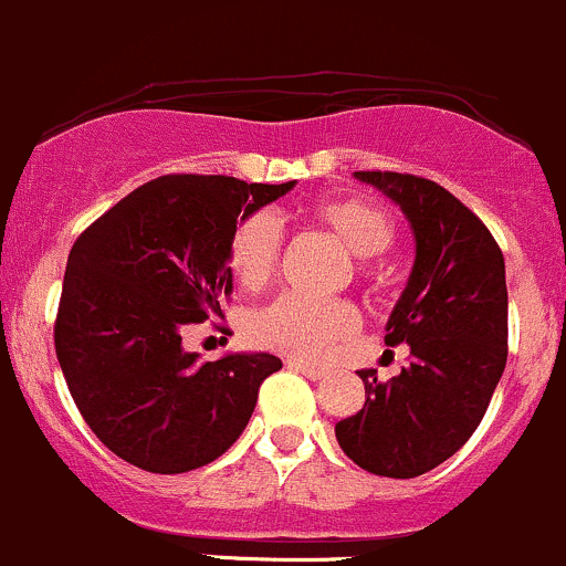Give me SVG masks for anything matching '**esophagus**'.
<instances>
[{
    "instance_id": "34e87169",
    "label": "esophagus",
    "mask_w": 566,
    "mask_h": 566,
    "mask_svg": "<svg viewBox=\"0 0 566 566\" xmlns=\"http://www.w3.org/2000/svg\"><path fill=\"white\" fill-rule=\"evenodd\" d=\"M289 365L291 370H296V373H302V376L305 378H311V381H322V378L326 376V370L324 368H316V365H307V363H302V359H289Z\"/></svg>"
}]
</instances>
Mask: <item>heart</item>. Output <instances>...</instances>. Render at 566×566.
Listing matches in <instances>:
<instances>
[{"instance_id":"b5f03b06","label":"heart","mask_w":566,"mask_h":566,"mask_svg":"<svg viewBox=\"0 0 566 566\" xmlns=\"http://www.w3.org/2000/svg\"><path fill=\"white\" fill-rule=\"evenodd\" d=\"M311 220L335 237L348 253L373 259L395 240V223L387 209L365 198H324L311 209ZM283 231L270 212H250L237 220L229 237V266L244 291H261L272 283L281 261ZM368 275V266H363ZM359 316L343 300L313 302L281 296L250 316L248 335L255 346L291 354L300 359H322L337 340L357 329Z\"/></svg>"}]
</instances>
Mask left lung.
<instances>
[{
	"label": "left lung",
	"mask_w": 566,
	"mask_h": 566,
	"mask_svg": "<svg viewBox=\"0 0 566 566\" xmlns=\"http://www.w3.org/2000/svg\"><path fill=\"white\" fill-rule=\"evenodd\" d=\"M400 207L413 234V266L387 322V346L411 365L381 384L357 370L365 403L335 424L359 469L411 480L452 458L485 417L506 365V275L496 240L469 207L430 179L354 171Z\"/></svg>",
	"instance_id": "8db88e82"
}]
</instances>
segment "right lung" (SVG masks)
Instances as JSON below:
<instances>
[{
	"instance_id": "right-lung-1",
	"label": "right lung",
	"mask_w": 566,
	"mask_h": 566,
	"mask_svg": "<svg viewBox=\"0 0 566 566\" xmlns=\"http://www.w3.org/2000/svg\"><path fill=\"white\" fill-rule=\"evenodd\" d=\"M294 185L160 177L73 244L56 359L81 417L114 455L153 474H182L242 436L261 381L283 363L266 352L201 363L182 348V329L220 316L234 291L229 237L237 220Z\"/></svg>"
}]
</instances>
